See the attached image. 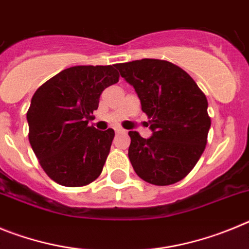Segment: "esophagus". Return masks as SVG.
<instances>
[{"mask_svg":"<svg viewBox=\"0 0 249 249\" xmlns=\"http://www.w3.org/2000/svg\"><path fill=\"white\" fill-rule=\"evenodd\" d=\"M124 129H122V128H116V133H124Z\"/></svg>","mask_w":249,"mask_h":249,"instance_id":"esophagus-1","label":"esophagus"}]
</instances>
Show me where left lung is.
<instances>
[{
  "mask_svg": "<svg viewBox=\"0 0 249 249\" xmlns=\"http://www.w3.org/2000/svg\"><path fill=\"white\" fill-rule=\"evenodd\" d=\"M114 67L133 86L149 118V138L128 132L135 172L156 186L181 181L206 148L211 127L206 96L190 74L164 59H137Z\"/></svg>",
  "mask_w": 249,
  "mask_h": 249,
  "instance_id": "left-lung-1",
  "label": "left lung"
}]
</instances>
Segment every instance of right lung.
Returning a JSON list of instances; mask_svg holds the SVG:
<instances>
[{"label": "right lung", "instance_id": "1", "mask_svg": "<svg viewBox=\"0 0 249 249\" xmlns=\"http://www.w3.org/2000/svg\"><path fill=\"white\" fill-rule=\"evenodd\" d=\"M113 66H74L39 86L27 111L28 140L46 175L65 187L87 186L102 172L114 131L89 122L103 89L118 82Z\"/></svg>", "mask_w": 249, "mask_h": 249}]
</instances>
